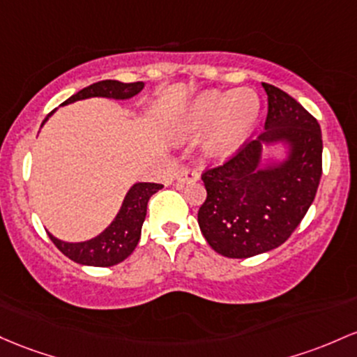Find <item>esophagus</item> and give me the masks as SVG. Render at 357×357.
Returning <instances> with one entry per match:
<instances>
[{"instance_id": "1", "label": "esophagus", "mask_w": 357, "mask_h": 357, "mask_svg": "<svg viewBox=\"0 0 357 357\" xmlns=\"http://www.w3.org/2000/svg\"><path fill=\"white\" fill-rule=\"evenodd\" d=\"M198 178H199L198 172L195 171V169H190V167H183V169L178 172V176H176V179H178L179 185H185V183L197 181Z\"/></svg>"}]
</instances>
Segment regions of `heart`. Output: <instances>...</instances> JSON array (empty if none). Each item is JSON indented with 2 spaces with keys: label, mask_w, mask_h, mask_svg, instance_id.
Wrapping results in <instances>:
<instances>
[{
  "label": "heart",
  "mask_w": 357,
  "mask_h": 357,
  "mask_svg": "<svg viewBox=\"0 0 357 357\" xmlns=\"http://www.w3.org/2000/svg\"><path fill=\"white\" fill-rule=\"evenodd\" d=\"M261 101L252 89L206 91L172 115L167 132L174 139H193L210 128L205 152L222 159L232 154L259 116Z\"/></svg>",
  "instance_id": "1"
}]
</instances>
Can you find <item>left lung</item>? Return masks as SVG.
<instances>
[{
  "label": "left lung",
  "instance_id": "1",
  "mask_svg": "<svg viewBox=\"0 0 357 357\" xmlns=\"http://www.w3.org/2000/svg\"><path fill=\"white\" fill-rule=\"evenodd\" d=\"M262 88L268 95L266 132L202 174L206 199L198 210L199 230L211 249L232 259L287 242L310 208L322 176L319 121L283 89L268 83ZM262 142L289 143V159L264 170Z\"/></svg>",
  "mask_w": 357,
  "mask_h": 357
}]
</instances>
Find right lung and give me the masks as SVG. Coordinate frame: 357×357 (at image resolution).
Instances as JSON below:
<instances>
[{
	"label": "right lung",
	"mask_w": 357,
	"mask_h": 357,
	"mask_svg": "<svg viewBox=\"0 0 357 357\" xmlns=\"http://www.w3.org/2000/svg\"><path fill=\"white\" fill-rule=\"evenodd\" d=\"M142 88V81H137V83H120V81L113 79L98 81V83L77 91L62 105L74 103L77 100H86V98L93 96L128 100V98L139 95ZM52 113H49V116ZM47 119L42 121V125L45 123ZM160 188L162 185H158V183H135L128 190L115 220L91 241L62 242L49 234L50 241L56 244V248L64 256H68L70 261L77 262V264L96 266V268H109V266L119 264V262L127 259L139 244L140 230H142V223L146 220L149 198L158 193Z\"/></svg>",
	"instance_id": "1"
}]
</instances>
